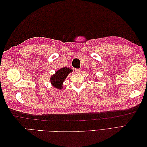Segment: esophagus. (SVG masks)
<instances>
[{"label": "esophagus", "mask_w": 147, "mask_h": 147, "mask_svg": "<svg viewBox=\"0 0 147 147\" xmlns=\"http://www.w3.org/2000/svg\"><path fill=\"white\" fill-rule=\"evenodd\" d=\"M81 70H82L81 69H75V72H76V73H80V72H81Z\"/></svg>", "instance_id": "1"}]
</instances>
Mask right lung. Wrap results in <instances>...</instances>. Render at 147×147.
<instances>
[{"label": "right lung", "instance_id": "right-lung-1", "mask_svg": "<svg viewBox=\"0 0 147 147\" xmlns=\"http://www.w3.org/2000/svg\"><path fill=\"white\" fill-rule=\"evenodd\" d=\"M72 70H71L69 68L63 67L57 70L56 72L55 75H53L51 78L50 82L53 84V86L57 89H62L63 88V83L65 80L67 76L70 73L72 72Z\"/></svg>", "mask_w": 147, "mask_h": 147}]
</instances>
